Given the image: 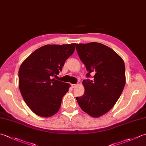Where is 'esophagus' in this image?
Segmentation results:
<instances>
[{
    "label": "esophagus",
    "instance_id": "1",
    "mask_svg": "<svg viewBox=\"0 0 146 146\" xmlns=\"http://www.w3.org/2000/svg\"><path fill=\"white\" fill-rule=\"evenodd\" d=\"M77 85H78L77 84H71V87H72V88H75Z\"/></svg>",
    "mask_w": 146,
    "mask_h": 146
}]
</instances>
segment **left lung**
I'll return each instance as SVG.
<instances>
[{
  "mask_svg": "<svg viewBox=\"0 0 146 146\" xmlns=\"http://www.w3.org/2000/svg\"><path fill=\"white\" fill-rule=\"evenodd\" d=\"M76 51L88 71L83 81L84 94L76 99L81 109L98 118L108 112L120 97L125 85L123 60L111 48L100 43L77 44ZM94 74L92 80L88 78Z\"/></svg>",
  "mask_w": 146,
  "mask_h": 146,
  "instance_id": "obj_1",
  "label": "left lung"
}]
</instances>
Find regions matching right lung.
<instances>
[{
	"label": "right lung",
	"instance_id": "1",
	"mask_svg": "<svg viewBox=\"0 0 146 146\" xmlns=\"http://www.w3.org/2000/svg\"><path fill=\"white\" fill-rule=\"evenodd\" d=\"M75 45H44L34 51L20 66V92L26 104L38 116L49 117L59 111L70 85L54 77H58L62 71Z\"/></svg>",
	"mask_w": 146,
	"mask_h": 146
}]
</instances>
